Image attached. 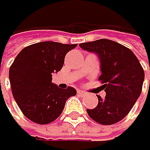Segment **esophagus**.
<instances>
[{"label":"esophagus","mask_w":150,"mask_h":150,"mask_svg":"<svg viewBox=\"0 0 150 150\" xmlns=\"http://www.w3.org/2000/svg\"><path fill=\"white\" fill-rule=\"evenodd\" d=\"M77 93H78L80 96H84V95H86V93L85 92H83V90H81V89H78L77 90Z\"/></svg>","instance_id":"34e87169"}]
</instances>
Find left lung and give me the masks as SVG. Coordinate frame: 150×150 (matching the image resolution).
Instances as JSON below:
<instances>
[{
    "instance_id": "left-lung-1",
    "label": "left lung",
    "mask_w": 150,
    "mask_h": 150,
    "mask_svg": "<svg viewBox=\"0 0 150 150\" xmlns=\"http://www.w3.org/2000/svg\"><path fill=\"white\" fill-rule=\"evenodd\" d=\"M79 46L100 59L101 74L98 80L102 81L101 88L106 93L103 98L98 96V105L86 110L88 115L102 125L119 122L132 110L142 91L145 72L139 60L129 49L109 39Z\"/></svg>"
}]
</instances>
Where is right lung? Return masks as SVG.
I'll use <instances>...</instances> for the list:
<instances>
[{"mask_svg":"<svg viewBox=\"0 0 150 150\" xmlns=\"http://www.w3.org/2000/svg\"><path fill=\"white\" fill-rule=\"evenodd\" d=\"M77 44L45 41L21 50L10 67L13 97L23 115L33 122L48 124L62 114L66 101L77 91L52 83V73L63 67L66 54Z\"/></svg>","mask_w":150,"mask_h":150,"instance_id":"add662e5","label":"right lung"}]
</instances>
